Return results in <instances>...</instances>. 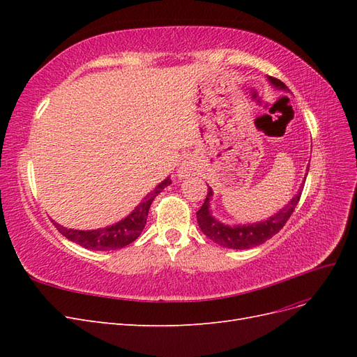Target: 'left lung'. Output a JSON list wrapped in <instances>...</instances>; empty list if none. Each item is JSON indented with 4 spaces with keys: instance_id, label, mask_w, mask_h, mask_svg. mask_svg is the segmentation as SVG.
Segmentation results:
<instances>
[{
    "instance_id": "8db88e82",
    "label": "left lung",
    "mask_w": 357,
    "mask_h": 357,
    "mask_svg": "<svg viewBox=\"0 0 357 357\" xmlns=\"http://www.w3.org/2000/svg\"><path fill=\"white\" fill-rule=\"evenodd\" d=\"M269 82L275 84L280 89H287V86L282 80H278L275 77H269ZM301 190L282 211H278L275 215L269 218L268 220L256 223V225L234 226V228H231V226H226L211 218V214L208 211V202H210L213 192H211V188H208L207 198H205L202 207L197 213L198 225H199L201 231L207 235L211 241L218 243L222 247L236 248V250L256 247L259 244L265 243L266 240L273 238L277 232L283 229V226L289 220L291 213H294L296 208V205L301 198Z\"/></svg>"
}]
</instances>
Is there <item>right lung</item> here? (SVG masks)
I'll use <instances>...</instances> for the list:
<instances>
[{
    "instance_id": "add662e5",
    "label": "right lung",
    "mask_w": 357,
    "mask_h": 357,
    "mask_svg": "<svg viewBox=\"0 0 357 357\" xmlns=\"http://www.w3.org/2000/svg\"><path fill=\"white\" fill-rule=\"evenodd\" d=\"M169 185H171V178L167 177L159 186L155 188V190L149 193V195L143 199V202L139 204L126 219L117 222L113 226H107V228H102V229L75 231V229L62 228V226L58 225L56 222L53 220L52 222L56 226V229L66 236V238H68L75 244H80L84 248H91V250H117V248H122L128 244H131L138 238L139 234H142L144 229L150 205H152L158 193H160Z\"/></svg>"
}]
</instances>
